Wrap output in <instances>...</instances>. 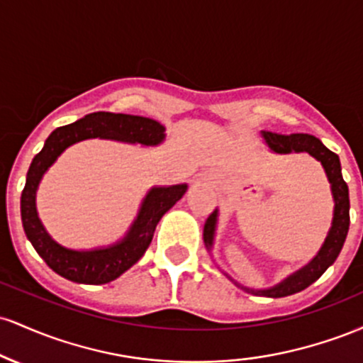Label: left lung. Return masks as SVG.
Segmentation results:
<instances>
[{
    "label": "left lung",
    "mask_w": 363,
    "mask_h": 363,
    "mask_svg": "<svg viewBox=\"0 0 363 363\" xmlns=\"http://www.w3.org/2000/svg\"><path fill=\"white\" fill-rule=\"evenodd\" d=\"M261 136L264 138V143L268 145L269 150L274 153L307 152L309 155L314 157L315 160H319L320 165L324 167V172H326L329 184H331L333 199H335V211H333L331 228H329L326 240L320 245L319 252L312 257L311 262H307V264L298 269V272L286 277L285 280L278 283V285L269 286V289L264 290H252L237 283L240 289L249 291V294L280 298L307 289V286L318 280L320 274L326 272L329 266L336 261V257H338L341 247H343L345 244V239H347L350 227L348 186L347 182L343 181V176H341L340 157L336 155V153H333L329 148L324 147L323 141L315 138V136L303 135V133L280 135V133L273 131H262ZM216 220H218V210H215L213 213L208 216L205 228H203V239H205L208 251H210L211 245H213Z\"/></svg>",
    "instance_id": "1"
}]
</instances>
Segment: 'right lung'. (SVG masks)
Segmentation results:
<instances>
[{
  "label": "right lung",
  "instance_id": "add662e5",
  "mask_svg": "<svg viewBox=\"0 0 363 363\" xmlns=\"http://www.w3.org/2000/svg\"><path fill=\"white\" fill-rule=\"evenodd\" d=\"M90 138L155 147L165 140V128L158 121L141 116L91 112L68 126L54 129L45 140L44 148L37 153L28 167L27 182L20 199V211L25 235L52 272L74 283L104 285L119 278L143 256L152 242L157 223L184 196L187 184L152 187L145 196L138 216L131 223L128 234L116 244L90 251H74L65 247L48 234L37 215V187L48 169L66 148Z\"/></svg>",
  "mask_w": 363,
  "mask_h": 363
}]
</instances>
